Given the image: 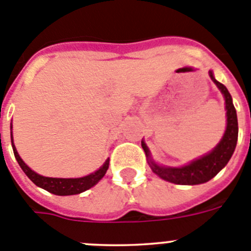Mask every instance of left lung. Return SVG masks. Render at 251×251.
I'll use <instances>...</instances> for the list:
<instances>
[{
	"mask_svg": "<svg viewBox=\"0 0 251 251\" xmlns=\"http://www.w3.org/2000/svg\"><path fill=\"white\" fill-rule=\"evenodd\" d=\"M209 75L225 98L227 124L224 136L211 152L195 160L186 166H182V168H164V166H159L150 160L149 164H150L153 173L166 181L177 185L204 184V182L213 179L214 176L224 168L225 165L229 162L234 150H235L236 141H238V117H236V110L231 100V95L229 94L227 89L223 83L215 80L213 72L209 71ZM141 146L145 151L146 156L150 157V151H149L148 146L145 145V142L141 141Z\"/></svg>",
	"mask_w": 251,
	"mask_h": 251,
	"instance_id": "1",
	"label": "left lung"
}]
</instances>
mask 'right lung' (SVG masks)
Instances as JSON below:
<instances>
[{"label": "right lung", "instance_id": "right-lung-1", "mask_svg": "<svg viewBox=\"0 0 251 251\" xmlns=\"http://www.w3.org/2000/svg\"><path fill=\"white\" fill-rule=\"evenodd\" d=\"M12 128V126H11ZM11 142H12V149L13 153H15V157L19 162V165L21 166V169L24 170V173L28 176V179L36 184L37 186L42 187L46 191L51 194H55V195H76V194L83 193V191L89 190L90 187H92L94 185L98 184L101 179L103 177V175L106 174L107 169H109V161L110 159H107L105 161V164L99 169L98 171L90 174L87 176H83V177H77V179H57V177H46V176H41L36 174L35 171L31 170L24 161L20 157L19 152L16 150L15 145H13V139H12V132H11Z\"/></svg>", "mask_w": 251, "mask_h": 251}]
</instances>
